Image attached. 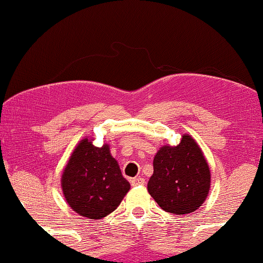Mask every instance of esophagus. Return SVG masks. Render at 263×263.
I'll return each instance as SVG.
<instances>
[{"instance_id": "obj_1", "label": "esophagus", "mask_w": 263, "mask_h": 263, "mask_svg": "<svg viewBox=\"0 0 263 263\" xmlns=\"http://www.w3.org/2000/svg\"><path fill=\"white\" fill-rule=\"evenodd\" d=\"M144 183H146V180H144L142 177H136V178H134V179L131 180V184H132V185H134V186L143 185Z\"/></svg>"}]
</instances>
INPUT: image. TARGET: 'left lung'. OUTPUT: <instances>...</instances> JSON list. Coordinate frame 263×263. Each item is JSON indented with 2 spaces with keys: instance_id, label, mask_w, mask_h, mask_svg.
<instances>
[{
  "instance_id": "left-lung-1",
  "label": "left lung",
  "mask_w": 263,
  "mask_h": 263,
  "mask_svg": "<svg viewBox=\"0 0 263 263\" xmlns=\"http://www.w3.org/2000/svg\"><path fill=\"white\" fill-rule=\"evenodd\" d=\"M210 178L199 144L190 135H183L178 146L158 149L147 189L163 210L183 215L201 206L209 194Z\"/></svg>"
}]
</instances>
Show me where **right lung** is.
Wrapping results in <instances>:
<instances>
[{"instance_id": "obj_1", "label": "right lung", "mask_w": 263, "mask_h": 263, "mask_svg": "<svg viewBox=\"0 0 263 263\" xmlns=\"http://www.w3.org/2000/svg\"><path fill=\"white\" fill-rule=\"evenodd\" d=\"M129 186L108 144L95 147L87 137L75 147L62 174L66 203L79 215L93 220L112 213Z\"/></svg>"}]
</instances>
